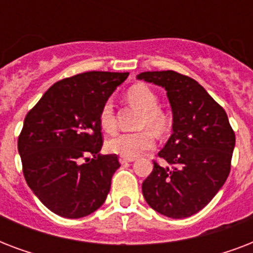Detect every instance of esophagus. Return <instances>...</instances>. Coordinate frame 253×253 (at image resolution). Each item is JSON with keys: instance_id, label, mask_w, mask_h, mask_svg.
<instances>
[{"instance_id": "esophagus-1", "label": "esophagus", "mask_w": 253, "mask_h": 253, "mask_svg": "<svg viewBox=\"0 0 253 253\" xmlns=\"http://www.w3.org/2000/svg\"><path fill=\"white\" fill-rule=\"evenodd\" d=\"M119 162H121V164H127V163L135 162V159L134 158H123V156H121V158H119Z\"/></svg>"}]
</instances>
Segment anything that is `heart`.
Here are the masks:
<instances>
[{
    "mask_svg": "<svg viewBox=\"0 0 253 253\" xmlns=\"http://www.w3.org/2000/svg\"><path fill=\"white\" fill-rule=\"evenodd\" d=\"M127 99L132 105L143 110L140 118V127H148L138 132H121L110 138L106 143V148L111 154L123 158H136L146 151L152 150L156 143L152 128L156 132H163L168 126V117L158 107V97L150 87L143 84L131 86L127 91ZM99 126L106 132H114L117 128L114 106L110 101L103 103L98 115Z\"/></svg>",
    "mask_w": 253,
    "mask_h": 253,
    "instance_id": "b5f03b06",
    "label": "heart"
}]
</instances>
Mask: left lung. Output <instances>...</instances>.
Instances as JSON below:
<instances>
[{
  "label": "left lung",
  "instance_id": "1",
  "mask_svg": "<svg viewBox=\"0 0 253 253\" xmlns=\"http://www.w3.org/2000/svg\"><path fill=\"white\" fill-rule=\"evenodd\" d=\"M139 80L167 90L173 114V134L143 181L144 200L155 211L181 219L196 214L227 180L235 132L219 103L196 80L174 71L143 72Z\"/></svg>",
  "mask_w": 253,
  "mask_h": 253
}]
</instances>
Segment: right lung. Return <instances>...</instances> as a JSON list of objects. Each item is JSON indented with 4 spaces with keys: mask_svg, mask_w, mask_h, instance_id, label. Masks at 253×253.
<instances>
[{
    "mask_svg": "<svg viewBox=\"0 0 253 253\" xmlns=\"http://www.w3.org/2000/svg\"><path fill=\"white\" fill-rule=\"evenodd\" d=\"M128 72L91 71L55 83L27 113L19 138L23 176L45 208L76 219L102 206L117 155H101L99 110Z\"/></svg>",
    "mask_w": 253,
    "mask_h": 253,
    "instance_id": "right-lung-1",
    "label": "right lung"
}]
</instances>
